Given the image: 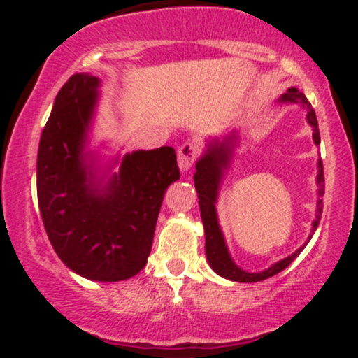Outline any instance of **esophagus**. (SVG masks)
I'll list each match as a JSON object with an SVG mask.
<instances>
[{
  "instance_id": "34e87169",
  "label": "esophagus",
  "mask_w": 358,
  "mask_h": 358,
  "mask_svg": "<svg viewBox=\"0 0 358 358\" xmlns=\"http://www.w3.org/2000/svg\"><path fill=\"white\" fill-rule=\"evenodd\" d=\"M199 158V148L197 145L190 143V141H185L179 146L178 150V163H179V168L182 173H187V171L192 168L195 161Z\"/></svg>"
}]
</instances>
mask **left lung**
Returning <instances> with one entry per match:
<instances>
[{"instance_id": "left-lung-1", "label": "left lung", "mask_w": 358, "mask_h": 358, "mask_svg": "<svg viewBox=\"0 0 358 358\" xmlns=\"http://www.w3.org/2000/svg\"><path fill=\"white\" fill-rule=\"evenodd\" d=\"M280 101L293 102V104H300L301 107H305L308 112L306 114L308 124L313 127V140H315L316 145H320L321 138H320V129H317V119H316L315 109H313L310 102H308L306 96L298 91L296 87H290L285 94H282ZM233 138L231 136H228L223 143L215 141V143L208 146L207 153H205L202 158L199 159V163L195 164L197 173L194 174V180H195V189H197V194H199L200 213H202V222L205 228V252H207L210 266H212V268L218 273V275L229 278V280H234V282H246V283L261 282V280H266L268 277L275 275V273L282 272L283 268L290 266V264L300 256V252L303 251V248L305 246L293 252L292 256L283 259V261H278L277 264H273V266L271 268H267V271L259 272V273H249L234 266V262L231 261V257H229L228 254L227 244H224L223 234L220 231L217 212H215V202H217L220 180H222L223 169L228 166L229 156H231ZM317 168H320V173H317V184H320V195L322 197V195H324V171H322V161L317 163ZM321 213H322V200L317 202L316 220L311 228L313 233L316 231L317 224H320Z\"/></svg>"}]
</instances>
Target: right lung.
<instances>
[{
    "label": "right lung",
    "instance_id": "add662e5",
    "mask_svg": "<svg viewBox=\"0 0 358 358\" xmlns=\"http://www.w3.org/2000/svg\"><path fill=\"white\" fill-rule=\"evenodd\" d=\"M99 80L75 73L55 97L37 155L42 222L63 264L97 282H119L148 261L169 184L180 178L171 146L122 159L104 192L92 189L83 155Z\"/></svg>",
    "mask_w": 358,
    "mask_h": 358
}]
</instances>
